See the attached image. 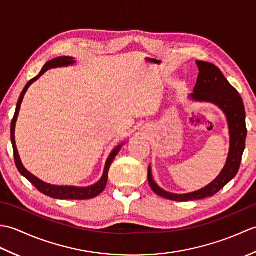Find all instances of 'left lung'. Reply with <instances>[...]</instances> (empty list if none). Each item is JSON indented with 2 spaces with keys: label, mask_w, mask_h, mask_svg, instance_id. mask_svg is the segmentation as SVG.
Masks as SVG:
<instances>
[{
  "label": "left lung",
  "mask_w": 256,
  "mask_h": 256,
  "mask_svg": "<svg viewBox=\"0 0 256 256\" xmlns=\"http://www.w3.org/2000/svg\"><path fill=\"white\" fill-rule=\"evenodd\" d=\"M196 64L199 69V74L194 94L189 96V99L196 102L214 103L221 108L226 118L228 125H229L230 150L226 165L219 176L208 186L189 194H172L160 188L154 182L153 176H152V168L148 166V178L150 188L156 194L174 201L199 200L216 194L236 177L238 168H240L244 148H246L248 131L246 124V108H244L242 98L226 79L220 69L214 64L201 60H197Z\"/></svg>",
  "instance_id": "obj_1"
}]
</instances>
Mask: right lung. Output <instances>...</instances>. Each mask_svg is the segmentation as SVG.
I'll return each instance as SVG.
<instances>
[{
	"mask_svg": "<svg viewBox=\"0 0 256 256\" xmlns=\"http://www.w3.org/2000/svg\"><path fill=\"white\" fill-rule=\"evenodd\" d=\"M76 64L74 58L67 57V56H62V57H58V58H55V59H52L50 62H46L45 66L42 67V72L38 74V76H36L35 78H32V80H30L28 82H27V84L25 86V88L23 89V91H22V94L20 96V99L18 101V104H16V110H15L14 118L12 120V123H10V140H12L15 164H16V167H18V172L37 190H40L42 194H44L48 196V197L55 198V199L84 200V199L94 198V197H96L98 194H100L103 192V190H104V188L106 186L108 170H110V166L112 164L114 157L118 155L120 150H121V148H122L123 144H124V143L120 144L118 146H116V148L111 152L110 156H108V160H106V166H104V170H103V175H102L101 179L96 184H92V186H89V187L56 186V184H47L45 182L40 180V178H37L36 176L32 175V174L27 170L26 168L24 167V165L22 164V160H20V155H18V148H16V143H15V125H16V121H18V113H20V104H22V102H23V99H24V96L26 94V91L28 90V88H30L32 84H34L37 79H40V77H42V76L46 72H48V70H50V69H52V68H58V67H68V66H72V64Z\"/></svg>",
	"mask_w": 256,
	"mask_h": 256,
	"instance_id": "1",
	"label": "right lung"
}]
</instances>
